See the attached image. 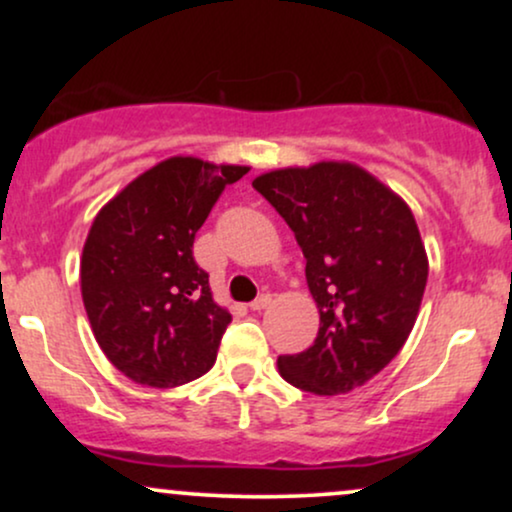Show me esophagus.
<instances>
[{
	"label": "esophagus",
	"instance_id": "esophagus-1",
	"mask_svg": "<svg viewBox=\"0 0 512 512\" xmlns=\"http://www.w3.org/2000/svg\"><path fill=\"white\" fill-rule=\"evenodd\" d=\"M269 305H272V296H269V293H262L260 298H255V301L250 303V310H255V313H260V310L269 308Z\"/></svg>",
	"mask_w": 512,
	"mask_h": 512
}]
</instances>
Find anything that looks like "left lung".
<instances>
[{
	"mask_svg": "<svg viewBox=\"0 0 512 512\" xmlns=\"http://www.w3.org/2000/svg\"><path fill=\"white\" fill-rule=\"evenodd\" d=\"M301 245L320 330L281 378L313 395L366 385L399 354L419 317L428 255L409 204L351 161L276 168L252 180Z\"/></svg>",
	"mask_w": 512,
	"mask_h": 512,
	"instance_id": "1",
	"label": "left lung"
}]
</instances>
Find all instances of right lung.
I'll return each mask as SVG.
<instances>
[{"mask_svg":"<svg viewBox=\"0 0 512 512\" xmlns=\"http://www.w3.org/2000/svg\"><path fill=\"white\" fill-rule=\"evenodd\" d=\"M250 166L170 156L98 211L81 252V298L108 361L146 387H178L214 366L231 313L214 301L192 243Z\"/></svg>","mask_w":512,"mask_h":512,"instance_id":"right-lung-1","label":"right lung"}]
</instances>
